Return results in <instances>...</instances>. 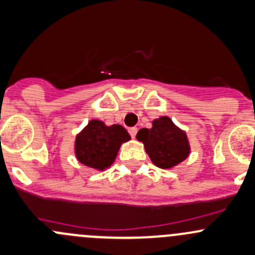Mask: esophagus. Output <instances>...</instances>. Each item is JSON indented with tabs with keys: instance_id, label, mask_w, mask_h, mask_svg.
<instances>
[{
	"instance_id": "obj_1",
	"label": "esophagus",
	"mask_w": 255,
	"mask_h": 255,
	"mask_svg": "<svg viewBox=\"0 0 255 255\" xmlns=\"http://www.w3.org/2000/svg\"><path fill=\"white\" fill-rule=\"evenodd\" d=\"M128 132H129V134L132 138H134L136 135V132H138V129H136V127H130L129 129H128Z\"/></svg>"
}]
</instances>
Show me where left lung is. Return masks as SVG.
I'll return each mask as SVG.
<instances>
[{"label":"left lung","mask_w":255,"mask_h":255,"mask_svg":"<svg viewBox=\"0 0 255 255\" xmlns=\"http://www.w3.org/2000/svg\"><path fill=\"white\" fill-rule=\"evenodd\" d=\"M136 139L143 141L149 157L157 167L171 168L189 155L186 133L177 128L167 116L155 120L150 129L139 130Z\"/></svg>","instance_id":"obj_1"}]
</instances>
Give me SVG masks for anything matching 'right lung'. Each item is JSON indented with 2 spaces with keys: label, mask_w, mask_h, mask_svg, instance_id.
Masks as SVG:
<instances>
[{
  "label": "right lung",
  "mask_w": 255,
  "mask_h": 255,
  "mask_svg": "<svg viewBox=\"0 0 255 255\" xmlns=\"http://www.w3.org/2000/svg\"><path fill=\"white\" fill-rule=\"evenodd\" d=\"M130 139L125 127L107 126L98 120L88 123L76 139V155L83 165L95 170H104L116 159L121 144Z\"/></svg>",
  "instance_id": "1"
}]
</instances>
